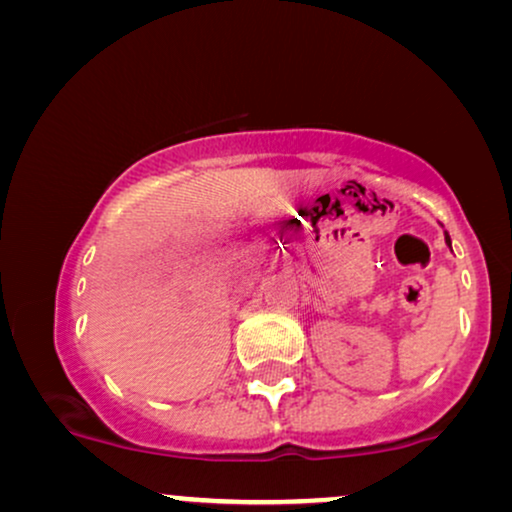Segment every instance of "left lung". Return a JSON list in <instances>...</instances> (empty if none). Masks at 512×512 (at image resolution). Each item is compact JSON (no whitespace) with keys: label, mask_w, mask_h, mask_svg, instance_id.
I'll return each mask as SVG.
<instances>
[{"label":"left lung","mask_w":512,"mask_h":512,"mask_svg":"<svg viewBox=\"0 0 512 512\" xmlns=\"http://www.w3.org/2000/svg\"><path fill=\"white\" fill-rule=\"evenodd\" d=\"M445 243H448V245H450V238H448V233H445Z\"/></svg>","instance_id":"1"}]
</instances>
